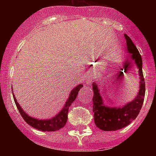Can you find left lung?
Listing matches in <instances>:
<instances>
[{
	"label": "left lung",
	"mask_w": 156,
	"mask_h": 156,
	"mask_svg": "<svg viewBox=\"0 0 156 156\" xmlns=\"http://www.w3.org/2000/svg\"><path fill=\"white\" fill-rule=\"evenodd\" d=\"M124 36L129 55L124 62L123 68L126 72L127 68L135 64L137 66L140 80L139 90L137 96L131 101L119 107H109L105 105L103 101L98 84L95 81L93 82L94 119L97 127L105 131H115L129 125L137 118L144 102L145 83L142 72V58L132 40L126 34Z\"/></svg>",
	"instance_id": "obj_1"
}]
</instances>
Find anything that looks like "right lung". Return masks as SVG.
I'll list each match as a JSON object with an SVG mask.
<instances>
[{
    "label": "right lung",
    "instance_id": "1",
    "mask_svg": "<svg viewBox=\"0 0 156 156\" xmlns=\"http://www.w3.org/2000/svg\"><path fill=\"white\" fill-rule=\"evenodd\" d=\"M82 87V83L76 85V87H75L70 92L69 95V98L66 101V104H65L62 109L56 115H55V116L51 118V119H36V118H34V117L29 115L22 108L20 105L18 103L16 98L15 97L13 93H12V94H13L14 101H15L16 106H17L18 110H19V112L21 114L23 119L30 126H33V127L37 129L41 130V131H56V130H58L61 128L64 127V126L66 125V122H67V119H68L69 108V106L71 105L72 103L76 100L77 94H78V92L80 91V90Z\"/></svg>",
    "mask_w": 156,
    "mask_h": 156
}]
</instances>
